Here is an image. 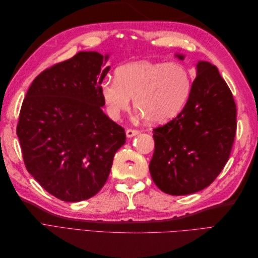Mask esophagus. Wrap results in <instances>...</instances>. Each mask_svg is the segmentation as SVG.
<instances>
[{
    "label": "esophagus",
    "mask_w": 258,
    "mask_h": 258,
    "mask_svg": "<svg viewBox=\"0 0 258 258\" xmlns=\"http://www.w3.org/2000/svg\"><path fill=\"white\" fill-rule=\"evenodd\" d=\"M139 130H137V129H127V131H126V136L128 137V138H132V137H135V136H137V135H139Z\"/></svg>",
    "instance_id": "esophagus-1"
}]
</instances>
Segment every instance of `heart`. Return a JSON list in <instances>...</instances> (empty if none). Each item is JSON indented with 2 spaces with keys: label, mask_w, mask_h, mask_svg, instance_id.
<instances>
[{
  "label": "heart",
  "mask_w": 258,
  "mask_h": 258,
  "mask_svg": "<svg viewBox=\"0 0 258 258\" xmlns=\"http://www.w3.org/2000/svg\"><path fill=\"white\" fill-rule=\"evenodd\" d=\"M192 87L187 68L177 62L137 61L116 70L115 80L105 81L101 95L112 118L130 105L152 123L169 121L183 110Z\"/></svg>",
  "instance_id": "heart-1"
}]
</instances>
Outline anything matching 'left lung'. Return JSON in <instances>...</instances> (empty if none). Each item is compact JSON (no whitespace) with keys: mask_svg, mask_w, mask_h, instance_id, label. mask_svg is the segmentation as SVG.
<instances>
[{"mask_svg":"<svg viewBox=\"0 0 258 258\" xmlns=\"http://www.w3.org/2000/svg\"><path fill=\"white\" fill-rule=\"evenodd\" d=\"M184 59L182 54H176ZM190 96L175 118L154 129V183L183 196L206 188L224 169L237 130V108L215 66L199 61Z\"/></svg>","mask_w":258,"mask_h":258,"instance_id":"left-lung-1","label":"left lung"}]
</instances>
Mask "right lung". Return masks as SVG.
I'll list each match as a JSON object with an SVG mask.
<instances>
[{
	"instance_id": "add662e5",
	"label": "right lung",
	"mask_w": 258,
	"mask_h": 258,
	"mask_svg": "<svg viewBox=\"0 0 258 258\" xmlns=\"http://www.w3.org/2000/svg\"><path fill=\"white\" fill-rule=\"evenodd\" d=\"M108 56L80 51L46 69L23 100L17 136L28 172L67 202L89 199L102 188L124 129L103 113L101 84Z\"/></svg>"
}]
</instances>
